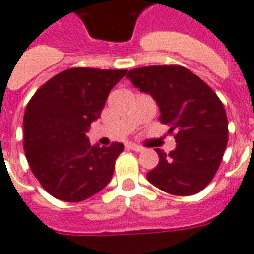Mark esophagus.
Here are the masks:
<instances>
[{"mask_svg":"<svg viewBox=\"0 0 254 254\" xmlns=\"http://www.w3.org/2000/svg\"><path fill=\"white\" fill-rule=\"evenodd\" d=\"M125 146H127V149H129V150H133V152H142V150H144V148H142V146L133 144V142H127V144H125Z\"/></svg>","mask_w":254,"mask_h":254,"instance_id":"obj_1","label":"esophagus"}]
</instances>
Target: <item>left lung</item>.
I'll return each instance as SVG.
<instances>
[{
  "mask_svg": "<svg viewBox=\"0 0 254 254\" xmlns=\"http://www.w3.org/2000/svg\"><path fill=\"white\" fill-rule=\"evenodd\" d=\"M160 106L161 124L170 127L176 149L148 172L150 184L173 196H191L214 177L228 144V117L221 100L208 84L179 65L135 67L127 75Z\"/></svg>",
  "mask_w": 254,
  "mask_h": 254,
  "instance_id": "8db88e82",
  "label": "left lung"
}]
</instances>
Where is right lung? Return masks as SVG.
I'll return each instance as SVG.
<instances>
[{"instance_id": "right-lung-1", "label": "right lung", "mask_w": 254, "mask_h": 254, "mask_svg": "<svg viewBox=\"0 0 254 254\" xmlns=\"http://www.w3.org/2000/svg\"><path fill=\"white\" fill-rule=\"evenodd\" d=\"M127 69L71 67L46 81L28 102L24 149L28 164L49 194L80 202L104 189L124 145H90L86 131L100 119L110 90Z\"/></svg>"}]
</instances>
